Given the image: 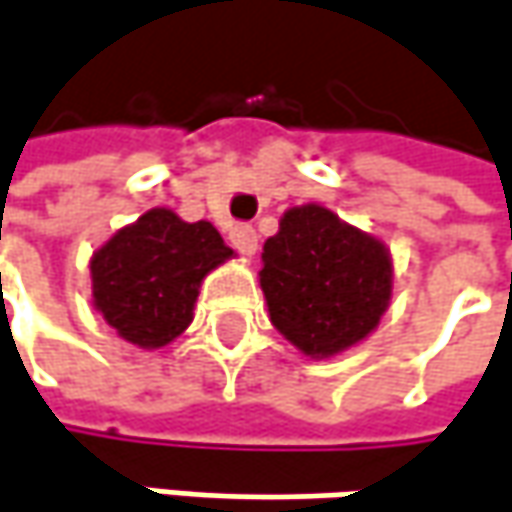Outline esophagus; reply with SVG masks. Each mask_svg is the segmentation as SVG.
<instances>
[{
	"label": "esophagus",
	"instance_id": "obj_1",
	"mask_svg": "<svg viewBox=\"0 0 512 512\" xmlns=\"http://www.w3.org/2000/svg\"><path fill=\"white\" fill-rule=\"evenodd\" d=\"M230 244H233L242 256H256V250H259V236H256V230H253L250 224H236V227L230 230Z\"/></svg>",
	"mask_w": 512,
	"mask_h": 512
}]
</instances>
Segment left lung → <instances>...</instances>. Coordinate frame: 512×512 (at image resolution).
Wrapping results in <instances>:
<instances>
[{
    "label": "left lung",
    "instance_id": "obj_1",
    "mask_svg": "<svg viewBox=\"0 0 512 512\" xmlns=\"http://www.w3.org/2000/svg\"><path fill=\"white\" fill-rule=\"evenodd\" d=\"M392 253L322 204L285 210L262 250L273 328L311 360L363 343L392 302Z\"/></svg>",
    "mask_w": 512,
    "mask_h": 512
}]
</instances>
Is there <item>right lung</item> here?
Returning a JSON list of instances; mask_svg holds the SVG:
<instances>
[{
  "label": "right lung",
  "mask_w": 512,
  "mask_h": 512,
  "mask_svg": "<svg viewBox=\"0 0 512 512\" xmlns=\"http://www.w3.org/2000/svg\"><path fill=\"white\" fill-rule=\"evenodd\" d=\"M233 259L210 221H184L152 207L91 256V302L138 348H164L192 322L204 276Z\"/></svg>",
  "instance_id": "1"
}]
</instances>
